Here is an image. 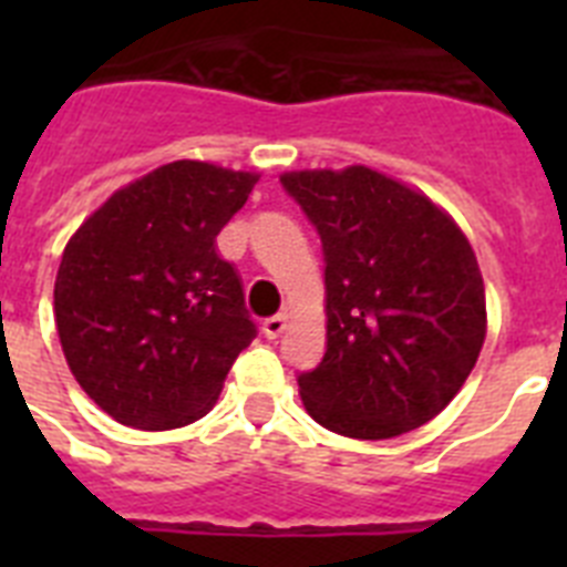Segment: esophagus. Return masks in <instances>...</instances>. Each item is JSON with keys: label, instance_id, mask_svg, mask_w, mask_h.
<instances>
[{"label": "esophagus", "instance_id": "1", "mask_svg": "<svg viewBox=\"0 0 567 567\" xmlns=\"http://www.w3.org/2000/svg\"><path fill=\"white\" fill-rule=\"evenodd\" d=\"M287 323H289V315L278 312V315H272V318L264 320V327H260V329H264V334H267L269 340H275V338H280V334H284Z\"/></svg>", "mask_w": 567, "mask_h": 567}]
</instances>
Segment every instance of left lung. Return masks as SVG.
<instances>
[{"instance_id":"left-lung-1","label":"left lung","mask_w":567,"mask_h":567,"mask_svg":"<svg viewBox=\"0 0 567 567\" xmlns=\"http://www.w3.org/2000/svg\"><path fill=\"white\" fill-rule=\"evenodd\" d=\"M280 184L323 244L327 354L298 374L323 429L389 440L437 417L485 340V287L463 229L432 198L369 167Z\"/></svg>"}]
</instances>
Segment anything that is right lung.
I'll list each match as a JSON object with an SVG mask.
<instances>
[{"instance_id": "add662e5", "label": "right lung", "mask_w": 567, "mask_h": 567, "mask_svg": "<svg viewBox=\"0 0 567 567\" xmlns=\"http://www.w3.org/2000/svg\"><path fill=\"white\" fill-rule=\"evenodd\" d=\"M258 175L173 162L113 193L64 247L53 312L70 372L110 417L195 423L258 334L215 235Z\"/></svg>"}]
</instances>
